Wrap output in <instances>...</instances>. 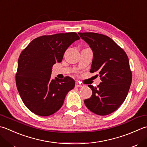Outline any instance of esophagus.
Returning a JSON list of instances; mask_svg holds the SVG:
<instances>
[{"instance_id": "esophagus-1", "label": "esophagus", "mask_w": 147, "mask_h": 147, "mask_svg": "<svg viewBox=\"0 0 147 147\" xmlns=\"http://www.w3.org/2000/svg\"><path fill=\"white\" fill-rule=\"evenodd\" d=\"M75 85H76V87H84V86H85L84 85L82 84V83H80L78 82H76Z\"/></svg>"}]
</instances>
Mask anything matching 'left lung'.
Wrapping results in <instances>:
<instances>
[{
  "mask_svg": "<svg viewBox=\"0 0 147 147\" xmlns=\"http://www.w3.org/2000/svg\"><path fill=\"white\" fill-rule=\"evenodd\" d=\"M93 51L90 73H97L101 82L97 87L88 86L92 91L85 99L89 110L99 115H107L119 108L127 96L132 82L129 59L123 49L103 34L79 32Z\"/></svg>",
  "mask_w": 147,
  "mask_h": 147,
  "instance_id": "left-lung-1",
  "label": "left lung"
}]
</instances>
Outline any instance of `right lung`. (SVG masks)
I'll use <instances>...</instances> for the list:
<instances>
[{
    "label": "right lung",
    "instance_id": "add662e5",
    "mask_svg": "<svg viewBox=\"0 0 147 147\" xmlns=\"http://www.w3.org/2000/svg\"><path fill=\"white\" fill-rule=\"evenodd\" d=\"M80 37L76 32L42 36L32 40L20 54L16 84L22 101L37 115L50 116L62 107L67 94L75 86L66 76L51 78L53 65L62 62L68 47Z\"/></svg>",
    "mask_w": 147,
    "mask_h": 147
}]
</instances>
